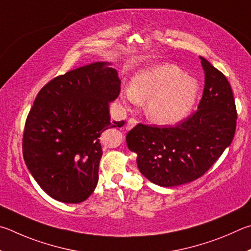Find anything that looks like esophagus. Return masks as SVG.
I'll return each instance as SVG.
<instances>
[{
	"label": "esophagus",
	"mask_w": 251,
	"mask_h": 251,
	"mask_svg": "<svg viewBox=\"0 0 251 251\" xmlns=\"http://www.w3.org/2000/svg\"><path fill=\"white\" fill-rule=\"evenodd\" d=\"M138 123V121H137V119H134V118H130L129 120H128V123H126V130H130V129H132L133 126L137 125Z\"/></svg>",
	"instance_id": "34e87169"
}]
</instances>
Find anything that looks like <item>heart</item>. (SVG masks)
Instances as JSON below:
<instances>
[{"instance_id":"heart-1","label":"heart","mask_w":251,"mask_h":251,"mask_svg":"<svg viewBox=\"0 0 251 251\" xmlns=\"http://www.w3.org/2000/svg\"><path fill=\"white\" fill-rule=\"evenodd\" d=\"M199 92L194 78L183 75L173 64H161L143 69L122 90L125 104H146L149 119L160 125H174L187 116Z\"/></svg>"}]
</instances>
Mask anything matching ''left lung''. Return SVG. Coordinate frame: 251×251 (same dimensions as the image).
Listing matches in <instances>:
<instances>
[{"label":"left lung","instance_id":"1","mask_svg":"<svg viewBox=\"0 0 251 251\" xmlns=\"http://www.w3.org/2000/svg\"><path fill=\"white\" fill-rule=\"evenodd\" d=\"M200 58L205 86L199 109L176 126L139 123L126 135L140 172L156 185L177 186L203 176L234 139L237 110L230 83Z\"/></svg>","mask_w":251,"mask_h":251}]
</instances>
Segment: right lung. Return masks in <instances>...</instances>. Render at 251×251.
Segmentation results:
<instances>
[{
    "instance_id": "1",
    "label": "right lung",
    "mask_w": 251,
    "mask_h": 251,
    "mask_svg": "<svg viewBox=\"0 0 251 251\" xmlns=\"http://www.w3.org/2000/svg\"><path fill=\"white\" fill-rule=\"evenodd\" d=\"M107 63H94L51 79L35 98L25 121L24 161L48 195L81 203L98 183L104 130L111 121L109 102L120 95V79Z\"/></svg>"
}]
</instances>
